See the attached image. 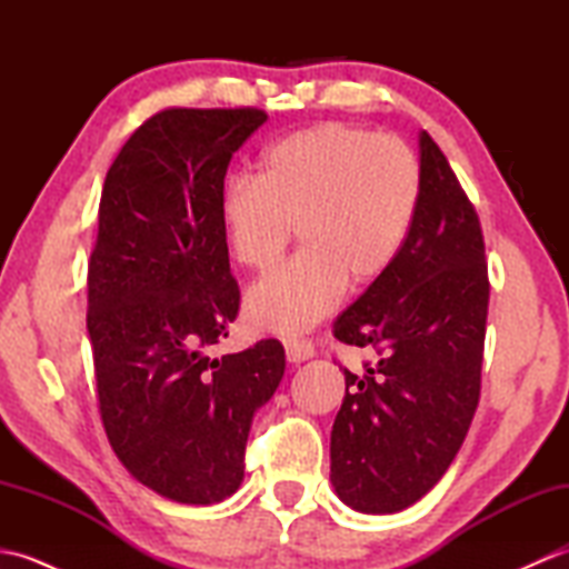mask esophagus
Here are the masks:
<instances>
[{"instance_id":"obj_1","label":"esophagus","mask_w":569,"mask_h":569,"mask_svg":"<svg viewBox=\"0 0 569 569\" xmlns=\"http://www.w3.org/2000/svg\"><path fill=\"white\" fill-rule=\"evenodd\" d=\"M286 357L293 365H300V361H308L316 357V347L308 340H286Z\"/></svg>"}]
</instances>
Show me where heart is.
<instances>
[{
  "label": "heart",
  "mask_w": 569,
  "mask_h": 569,
  "mask_svg": "<svg viewBox=\"0 0 569 569\" xmlns=\"http://www.w3.org/2000/svg\"><path fill=\"white\" fill-rule=\"evenodd\" d=\"M420 166L403 141L325 122L261 153L257 180L239 176L220 196L232 259L266 271L298 237L303 251L253 283L249 325L298 335L340 303L347 283L365 288L391 269L413 227Z\"/></svg>",
  "instance_id": "1"
}]
</instances>
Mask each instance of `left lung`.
Instances as JSON below:
<instances>
[{
	"label": "left lung",
	"mask_w": 569,
	"mask_h": 569,
	"mask_svg": "<svg viewBox=\"0 0 569 569\" xmlns=\"http://www.w3.org/2000/svg\"><path fill=\"white\" fill-rule=\"evenodd\" d=\"M420 202L393 266L340 318L335 337L377 352L345 369L330 481L349 509L396 513L438 485L479 403L489 310L485 237L438 143L420 131Z\"/></svg>",
	"instance_id": "1"
}]
</instances>
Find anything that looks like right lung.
I'll use <instances>...</instances> for the list:
<instances>
[{"mask_svg":"<svg viewBox=\"0 0 569 569\" xmlns=\"http://www.w3.org/2000/svg\"><path fill=\"white\" fill-rule=\"evenodd\" d=\"M266 119L253 107H171L104 178L88 266L102 426L129 475L178 503L239 489L253 413L283 379L278 340L210 355L239 310L220 222L227 166Z\"/></svg>","mask_w":569,"mask_h":569,"instance_id":"1","label":"right lung"}]
</instances>
